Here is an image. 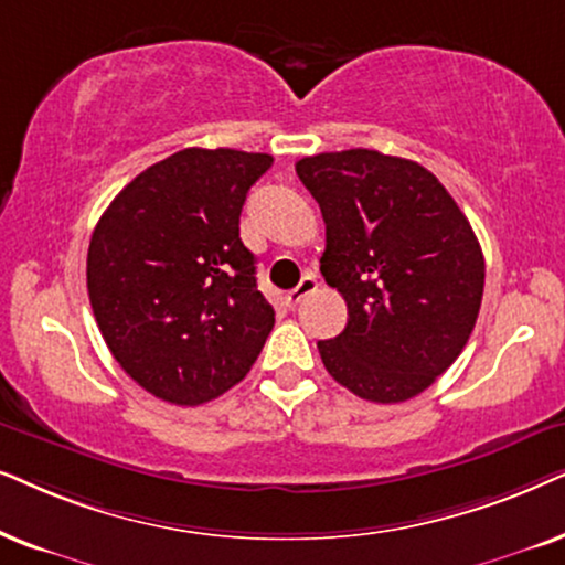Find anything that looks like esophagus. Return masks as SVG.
<instances>
[{
	"label": "esophagus",
	"instance_id": "1",
	"mask_svg": "<svg viewBox=\"0 0 565 565\" xmlns=\"http://www.w3.org/2000/svg\"><path fill=\"white\" fill-rule=\"evenodd\" d=\"M315 289H318V278H315V274H307V276L302 278V281H299V287H295V289H291L289 295H287V305H289V307H297L299 302H302L305 297H310Z\"/></svg>",
	"mask_w": 565,
	"mask_h": 565
}]
</instances>
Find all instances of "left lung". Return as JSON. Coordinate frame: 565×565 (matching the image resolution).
<instances>
[{
	"mask_svg": "<svg viewBox=\"0 0 565 565\" xmlns=\"http://www.w3.org/2000/svg\"><path fill=\"white\" fill-rule=\"evenodd\" d=\"M297 175L326 220L320 270L349 307L318 341L330 377L372 403L424 393L476 328L486 263L447 188L418 162L374 149L302 157Z\"/></svg>",
	"mask_w": 565,
	"mask_h": 565,
	"instance_id": "8db88e82",
	"label": "left lung"
}]
</instances>
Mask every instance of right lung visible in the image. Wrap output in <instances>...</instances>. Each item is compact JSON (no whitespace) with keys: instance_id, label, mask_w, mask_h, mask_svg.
<instances>
[{"instance_id":"1","label":"right lung","mask_w":565,"mask_h":565,"mask_svg":"<svg viewBox=\"0 0 565 565\" xmlns=\"http://www.w3.org/2000/svg\"><path fill=\"white\" fill-rule=\"evenodd\" d=\"M274 157L188 147L139 172L97 222L87 291L129 377L201 405L250 372L274 328L239 239L245 195Z\"/></svg>"}]
</instances>
